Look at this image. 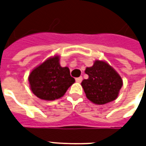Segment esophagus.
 Listing matches in <instances>:
<instances>
[{"label": "esophagus", "instance_id": "esophagus-1", "mask_svg": "<svg viewBox=\"0 0 146 146\" xmlns=\"http://www.w3.org/2000/svg\"><path fill=\"white\" fill-rule=\"evenodd\" d=\"M82 80H83L82 77H78V78H76V81L77 82V83H81Z\"/></svg>", "mask_w": 146, "mask_h": 146}]
</instances>
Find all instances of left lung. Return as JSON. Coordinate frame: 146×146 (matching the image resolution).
Here are the masks:
<instances>
[{
	"label": "left lung",
	"mask_w": 146,
	"mask_h": 146,
	"mask_svg": "<svg viewBox=\"0 0 146 146\" xmlns=\"http://www.w3.org/2000/svg\"><path fill=\"white\" fill-rule=\"evenodd\" d=\"M85 73L88 79L84 80L81 85L88 100L103 105L116 99L123 80L110 65L102 61H96L93 66L86 68Z\"/></svg>",
	"instance_id": "8db88e82"
}]
</instances>
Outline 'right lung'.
<instances>
[{"label": "right lung", "instance_id": "obj_1", "mask_svg": "<svg viewBox=\"0 0 146 146\" xmlns=\"http://www.w3.org/2000/svg\"><path fill=\"white\" fill-rule=\"evenodd\" d=\"M32 93L43 100L53 101L64 95L75 79L68 67H62L58 56L46 60L32 70L29 76Z\"/></svg>", "mask_w": 146, "mask_h": 146}]
</instances>
